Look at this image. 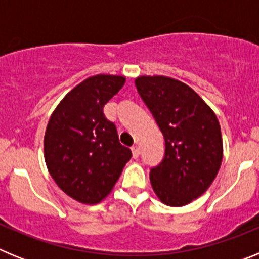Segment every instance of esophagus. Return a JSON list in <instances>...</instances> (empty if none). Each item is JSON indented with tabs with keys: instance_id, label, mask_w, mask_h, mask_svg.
<instances>
[{
	"instance_id": "1",
	"label": "esophagus",
	"mask_w": 259,
	"mask_h": 259,
	"mask_svg": "<svg viewBox=\"0 0 259 259\" xmlns=\"http://www.w3.org/2000/svg\"><path fill=\"white\" fill-rule=\"evenodd\" d=\"M132 157L135 158V159H136V158H139V155H140V148H139V146L137 145H135V146H132Z\"/></svg>"
}]
</instances>
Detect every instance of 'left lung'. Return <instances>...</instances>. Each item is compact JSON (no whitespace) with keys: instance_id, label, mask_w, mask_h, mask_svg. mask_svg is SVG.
I'll list each match as a JSON object with an SVG mask.
<instances>
[{"instance_id":"obj_1","label":"left lung","mask_w":259,"mask_h":259,"mask_svg":"<svg viewBox=\"0 0 259 259\" xmlns=\"http://www.w3.org/2000/svg\"><path fill=\"white\" fill-rule=\"evenodd\" d=\"M137 92L164 139L162 161L150 183L168 206H184L206 192L223 158L221 125L214 111L191 87L166 76H140Z\"/></svg>"}]
</instances>
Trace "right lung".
Listing matches in <instances>:
<instances>
[{
	"label": "right lung",
	"mask_w": 259,
	"mask_h": 259,
	"mask_svg": "<svg viewBox=\"0 0 259 259\" xmlns=\"http://www.w3.org/2000/svg\"><path fill=\"white\" fill-rule=\"evenodd\" d=\"M124 83L125 77L118 75L88 77L65 96L48 123V170L62 191L81 203L104 200L132 157L104 114L105 105Z\"/></svg>",
	"instance_id": "1"
}]
</instances>
